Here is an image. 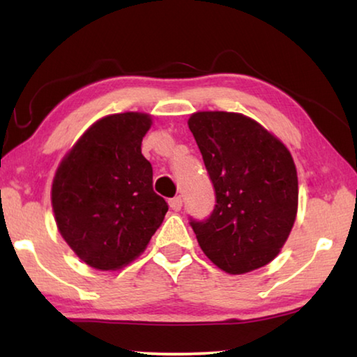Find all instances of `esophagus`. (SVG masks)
Returning <instances> with one entry per match:
<instances>
[{
  "instance_id": "1",
  "label": "esophagus",
  "mask_w": 357,
  "mask_h": 357,
  "mask_svg": "<svg viewBox=\"0 0 357 357\" xmlns=\"http://www.w3.org/2000/svg\"><path fill=\"white\" fill-rule=\"evenodd\" d=\"M168 203H170V208L173 211H179L181 208H183V197H174Z\"/></svg>"
}]
</instances>
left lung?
<instances>
[{
	"mask_svg": "<svg viewBox=\"0 0 357 357\" xmlns=\"http://www.w3.org/2000/svg\"><path fill=\"white\" fill-rule=\"evenodd\" d=\"M187 124L215 192L208 219H190L204 255L228 274L273 261L298 213V173L289 151L241 113L198 112Z\"/></svg>",
	"mask_w": 357,
	"mask_h": 357,
	"instance_id": "1",
	"label": "left lung"
}]
</instances>
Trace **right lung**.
<instances>
[{
	"instance_id": "obj_1",
	"label": "right lung",
	"mask_w": 357,
	"mask_h": 357,
	"mask_svg": "<svg viewBox=\"0 0 357 357\" xmlns=\"http://www.w3.org/2000/svg\"><path fill=\"white\" fill-rule=\"evenodd\" d=\"M146 113L105 116L78 138L52 184L56 227L82 261L114 271L140 255L164 222L167 202L153 189L142 154Z\"/></svg>"
}]
</instances>
